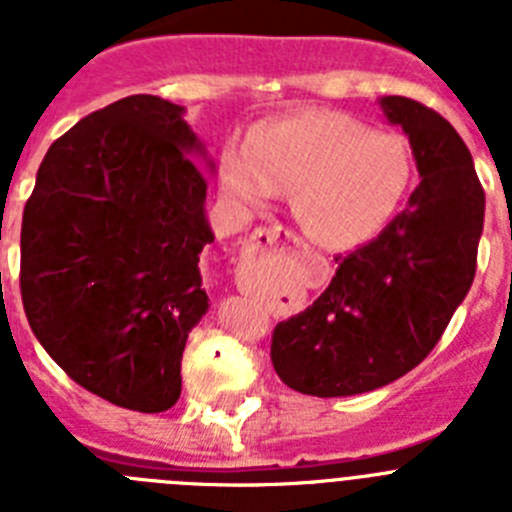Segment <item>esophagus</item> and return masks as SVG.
<instances>
[{"label": "esophagus", "instance_id": "34e87169", "mask_svg": "<svg viewBox=\"0 0 512 512\" xmlns=\"http://www.w3.org/2000/svg\"><path fill=\"white\" fill-rule=\"evenodd\" d=\"M282 238H287V241H297V235L292 233V230L279 228V225H274V228H259L256 233H253V241L264 243V246H274V243H279Z\"/></svg>", "mask_w": 512, "mask_h": 512}]
</instances>
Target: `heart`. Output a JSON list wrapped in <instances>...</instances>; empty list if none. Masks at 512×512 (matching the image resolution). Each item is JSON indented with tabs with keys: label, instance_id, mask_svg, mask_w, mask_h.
I'll use <instances>...</instances> for the list:
<instances>
[{
	"label": "heart",
	"instance_id": "obj_1",
	"mask_svg": "<svg viewBox=\"0 0 512 512\" xmlns=\"http://www.w3.org/2000/svg\"><path fill=\"white\" fill-rule=\"evenodd\" d=\"M413 179V148L400 133L330 110L259 122L246 146L228 143L217 161V182L233 205L264 207L292 192L307 238L333 251L377 238Z\"/></svg>",
	"mask_w": 512,
	"mask_h": 512
}]
</instances>
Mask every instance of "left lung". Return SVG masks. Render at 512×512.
Instances as JSON below:
<instances>
[{"label": "left lung", "mask_w": 512, "mask_h": 512, "mask_svg": "<svg viewBox=\"0 0 512 512\" xmlns=\"http://www.w3.org/2000/svg\"><path fill=\"white\" fill-rule=\"evenodd\" d=\"M379 107L405 130L420 184L382 233L348 256L323 295L271 336L287 387L348 397L395 382L420 364L467 297L485 225V189L454 125L408 97Z\"/></svg>", "instance_id": "obj_1"}]
</instances>
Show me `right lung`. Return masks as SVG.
<instances>
[{
  "label": "right lung",
  "instance_id": "obj_1",
  "mask_svg": "<svg viewBox=\"0 0 512 512\" xmlns=\"http://www.w3.org/2000/svg\"><path fill=\"white\" fill-rule=\"evenodd\" d=\"M192 156L207 153L184 107L117 99L48 148L22 212L35 338L84 390L138 413L176 405L189 330L210 307L200 253L215 235Z\"/></svg>",
  "mask_w": 512,
  "mask_h": 512
}]
</instances>
